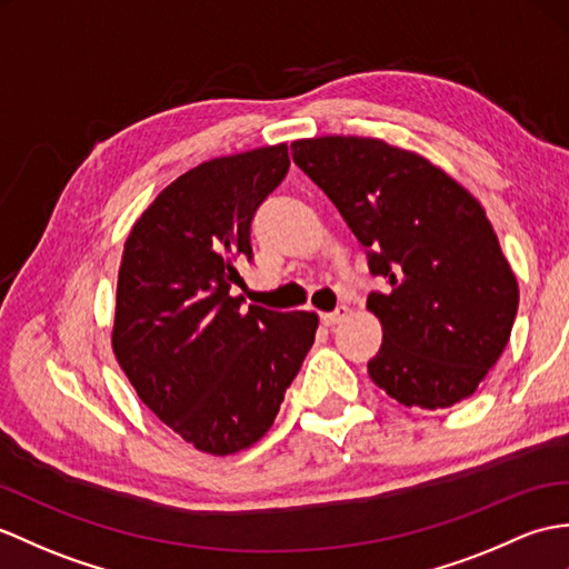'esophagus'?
<instances>
[{
    "mask_svg": "<svg viewBox=\"0 0 569 569\" xmlns=\"http://www.w3.org/2000/svg\"><path fill=\"white\" fill-rule=\"evenodd\" d=\"M347 315H349V308H347V306H339L335 312H322L320 320H322V325H327V327H335V325H339V322H345Z\"/></svg>",
    "mask_w": 569,
    "mask_h": 569,
    "instance_id": "34e87169",
    "label": "esophagus"
}]
</instances>
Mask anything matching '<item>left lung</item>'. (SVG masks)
<instances>
[{
  "instance_id": "obj_1",
  "label": "left lung",
  "mask_w": 569,
  "mask_h": 569,
  "mask_svg": "<svg viewBox=\"0 0 569 569\" xmlns=\"http://www.w3.org/2000/svg\"><path fill=\"white\" fill-rule=\"evenodd\" d=\"M290 150L388 283L366 302L382 325L368 376L407 407L470 398L519 310L517 276L482 206L425 157L376 138L327 136Z\"/></svg>"
}]
</instances>
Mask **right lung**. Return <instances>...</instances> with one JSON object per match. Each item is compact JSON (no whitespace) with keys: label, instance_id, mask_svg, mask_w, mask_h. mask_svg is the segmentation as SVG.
Segmentation results:
<instances>
[{"label":"right lung","instance_id":"add662e5","mask_svg":"<svg viewBox=\"0 0 569 569\" xmlns=\"http://www.w3.org/2000/svg\"><path fill=\"white\" fill-rule=\"evenodd\" d=\"M288 144L218 157L154 198L130 230L113 353L138 398L198 451L230 456L273 425L317 329L315 312L242 308L257 208L288 174Z\"/></svg>","mask_w":569,"mask_h":569}]
</instances>
